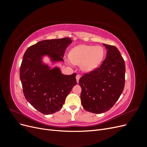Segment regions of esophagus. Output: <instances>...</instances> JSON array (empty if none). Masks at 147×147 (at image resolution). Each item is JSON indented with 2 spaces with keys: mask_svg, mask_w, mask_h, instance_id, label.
I'll return each instance as SVG.
<instances>
[{
  "mask_svg": "<svg viewBox=\"0 0 147 147\" xmlns=\"http://www.w3.org/2000/svg\"><path fill=\"white\" fill-rule=\"evenodd\" d=\"M80 78V75H77V76H76V79H77V83H78V81H79Z\"/></svg>",
  "mask_w": 147,
  "mask_h": 147,
  "instance_id": "esophagus-1",
  "label": "esophagus"
}]
</instances>
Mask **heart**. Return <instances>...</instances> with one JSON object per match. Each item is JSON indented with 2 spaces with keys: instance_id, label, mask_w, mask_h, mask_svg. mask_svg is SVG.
<instances>
[{
  "instance_id": "heart-1",
  "label": "heart",
  "mask_w": 147,
  "mask_h": 147,
  "mask_svg": "<svg viewBox=\"0 0 147 147\" xmlns=\"http://www.w3.org/2000/svg\"><path fill=\"white\" fill-rule=\"evenodd\" d=\"M105 50L101 46L80 45L73 48L69 53L70 63L80 65L83 72H90L99 65L104 59Z\"/></svg>"
}]
</instances>
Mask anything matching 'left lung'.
<instances>
[{
    "instance_id": "8db88e82",
    "label": "left lung",
    "mask_w": 147,
    "mask_h": 147,
    "mask_svg": "<svg viewBox=\"0 0 147 147\" xmlns=\"http://www.w3.org/2000/svg\"><path fill=\"white\" fill-rule=\"evenodd\" d=\"M103 45L107 56L100 67L79 80L83 109L97 114L112 107L122 94L125 82V63L120 52L116 47Z\"/></svg>"
}]
</instances>
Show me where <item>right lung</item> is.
I'll use <instances>...</instances> for the list:
<instances>
[{
    "mask_svg": "<svg viewBox=\"0 0 147 147\" xmlns=\"http://www.w3.org/2000/svg\"><path fill=\"white\" fill-rule=\"evenodd\" d=\"M72 42L70 38L45 40L29 47L23 56L20 77L25 98L44 115L62 109L66 97L76 85L77 74L64 75L57 66L63 62L65 50ZM47 57L50 62L43 61Z\"/></svg>",
    "mask_w": 147,
    "mask_h": 147,
    "instance_id": "right-lung-1",
    "label": "right lung"
}]
</instances>
